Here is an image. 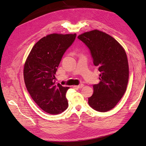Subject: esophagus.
<instances>
[{
    "mask_svg": "<svg viewBox=\"0 0 146 146\" xmlns=\"http://www.w3.org/2000/svg\"><path fill=\"white\" fill-rule=\"evenodd\" d=\"M83 86H84V85H83V84H80L79 85H78V86H75L74 87H75V88H79V89H80V88H83Z\"/></svg>",
    "mask_w": 146,
    "mask_h": 146,
    "instance_id": "34e87169",
    "label": "esophagus"
}]
</instances>
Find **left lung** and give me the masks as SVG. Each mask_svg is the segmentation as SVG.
Listing matches in <instances>:
<instances>
[{
  "instance_id": "1",
  "label": "left lung",
  "mask_w": 146,
  "mask_h": 146,
  "mask_svg": "<svg viewBox=\"0 0 146 146\" xmlns=\"http://www.w3.org/2000/svg\"><path fill=\"white\" fill-rule=\"evenodd\" d=\"M89 48L93 62L100 72V82L93 85L94 94L88 103L99 112L112 110L127 89L129 68L126 52L110 35L94 30L78 36Z\"/></svg>"
}]
</instances>
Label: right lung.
Instances as JSON below:
<instances>
[{
	"label": "right lung",
	"mask_w": 146,
	"mask_h": 146,
	"mask_svg": "<svg viewBox=\"0 0 146 146\" xmlns=\"http://www.w3.org/2000/svg\"><path fill=\"white\" fill-rule=\"evenodd\" d=\"M76 36V34L44 36L34 45L26 60L24 69L26 88L34 102L48 113L58 114L68 107L66 94L69 87L56 85L54 75Z\"/></svg>",
	"instance_id": "add662e5"
}]
</instances>
